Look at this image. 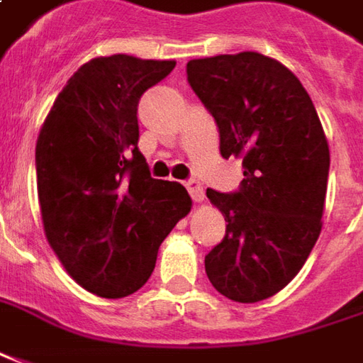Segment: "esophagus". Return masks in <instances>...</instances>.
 Wrapping results in <instances>:
<instances>
[{
	"mask_svg": "<svg viewBox=\"0 0 363 363\" xmlns=\"http://www.w3.org/2000/svg\"><path fill=\"white\" fill-rule=\"evenodd\" d=\"M186 189L191 192L192 201L194 202H201L204 199V189H202V184L199 181H189L186 182Z\"/></svg>",
	"mask_w": 363,
	"mask_h": 363,
	"instance_id": "34e87169",
	"label": "esophagus"
}]
</instances>
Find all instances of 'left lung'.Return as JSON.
Segmentation results:
<instances>
[{"mask_svg":"<svg viewBox=\"0 0 363 363\" xmlns=\"http://www.w3.org/2000/svg\"><path fill=\"white\" fill-rule=\"evenodd\" d=\"M189 83L220 130V155L242 159L233 194L206 191L226 234L204 258L211 284L242 304L280 292L322 230L330 147L290 69L256 51L192 59Z\"/></svg>","mask_w":363,"mask_h":363,"instance_id":"obj_1","label":"left lung"}]
</instances>
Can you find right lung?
<instances>
[{
  "label": "right lung",
  "mask_w": 363,
  "mask_h": 363,
  "mask_svg": "<svg viewBox=\"0 0 363 363\" xmlns=\"http://www.w3.org/2000/svg\"><path fill=\"white\" fill-rule=\"evenodd\" d=\"M174 59L125 53L83 63L59 93L35 147L47 242L91 294L125 298L149 280L159 246L192 201L179 182L150 179L137 105Z\"/></svg>",
  "instance_id": "obj_1"
}]
</instances>
